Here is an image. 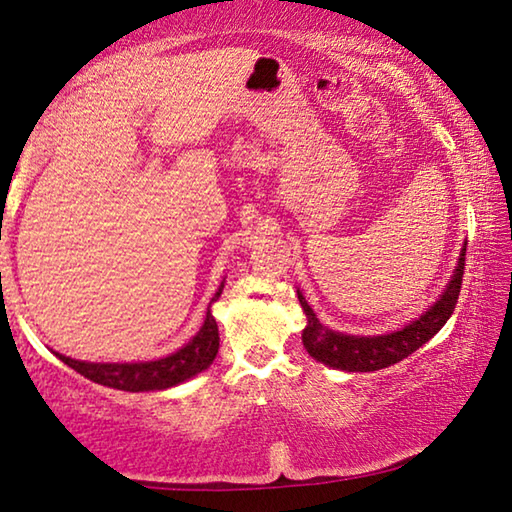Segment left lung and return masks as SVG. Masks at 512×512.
<instances>
[{"label":"left lung","mask_w":512,"mask_h":512,"mask_svg":"<svg viewBox=\"0 0 512 512\" xmlns=\"http://www.w3.org/2000/svg\"><path fill=\"white\" fill-rule=\"evenodd\" d=\"M465 246L467 241L461 248L452 280L447 282L445 291L440 293L436 302H433L427 311H422L418 318L409 320V323L395 329V332L377 336H357L329 329L316 318L314 309L309 307V302L298 289V300L307 316V325L302 329V345H305L309 357L325 363V366L334 370L372 372L393 366V363H400L402 359L409 357V354L422 348L424 343L440 332V327L447 323L449 316L454 314L465 271Z\"/></svg>","instance_id":"left-lung-1"}]
</instances>
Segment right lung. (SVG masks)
<instances>
[{"label":"right lung","mask_w":512,"mask_h":512,"mask_svg":"<svg viewBox=\"0 0 512 512\" xmlns=\"http://www.w3.org/2000/svg\"><path fill=\"white\" fill-rule=\"evenodd\" d=\"M223 291L221 287L210 300V307L205 311V320L198 332L189 339L183 348L167 354V357L155 361H133V363H94V361H79L65 354L54 352L56 357L67 363L69 368L81 372L94 384L117 388V391L128 393H146V391H167L183 381L196 377L212 366L219 352V325L212 316V305L219 300Z\"/></svg>","instance_id":"add662e5"}]
</instances>
